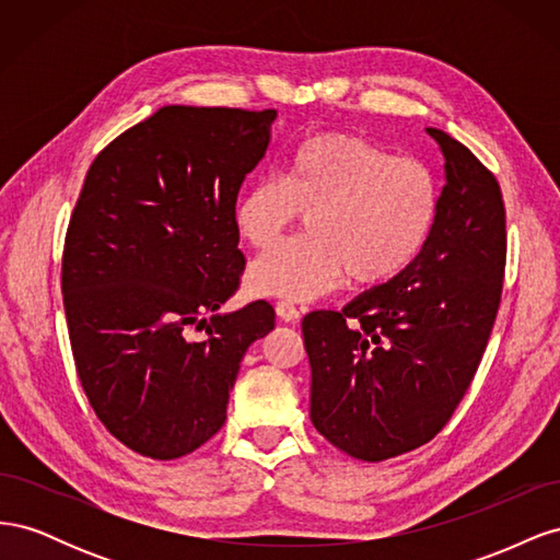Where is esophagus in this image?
Instances as JSON below:
<instances>
[{
    "instance_id": "esophagus-1",
    "label": "esophagus",
    "mask_w": 560,
    "mask_h": 560,
    "mask_svg": "<svg viewBox=\"0 0 560 560\" xmlns=\"http://www.w3.org/2000/svg\"><path fill=\"white\" fill-rule=\"evenodd\" d=\"M276 313H278V317L284 319V322H296V319L301 317V313L292 306V303H287V301H280V303H278Z\"/></svg>"
}]
</instances>
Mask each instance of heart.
<instances>
[{
    "mask_svg": "<svg viewBox=\"0 0 560 560\" xmlns=\"http://www.w3.org/2000/svg\"><path fill=\"white\" fill-rule=\"evenodd\" d=\"M442 189L432 167L360 135L315 132L287 159L282 179L252 182L233 226L254 249H270L303 213L306 240L264 254L247 270L252 294L313 301L348 276L358 287L397 280L428 247Z\"/></svg>",
    "mask_w": 560,
    "mask_h": 560,
    "instance_id": "heart-1",
    "label": "heart"
}]
</instances>
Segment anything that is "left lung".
Instances as JSON below:
<instances>
[{"instance_id": "1", "label": "left lung", "mask_w": 560, "mask_h": 560, "mask_svg": "<svg viewBox=\"0 0 560 560\" xmlns=\"http://www.w3.org/2000/svg\"><path fill=\"white\" fill-rule=\"evenodd\" d=\"M444 154L442 210L428 247L397 280L343 311L301 322L311 362V420L366 463L434 439L477 374L500 306L506 233L493 173L428 128Z\"/></svg>"}]
</instances>
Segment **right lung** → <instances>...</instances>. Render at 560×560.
I'll list each match as a JSON object with an SVG mask.
<instances>
[{"label":"right lung","instance_id":"add662e5","mask_svg":"<svg viewBox=\"0 0 560 560\" xmlns=\"http://www.w3.org/2000/svg\"><path fill=\"white\" fill-rule=\"evenodd\" d=\"M276 116L161 107L100 151L70 219L62 296L79 381L118 442L154 460L222 430L241 360L276 327L266 301L219 311L245 268L235 200Z\"/></svg>","mask_w":560,"mask_h":560}]
</instances>
